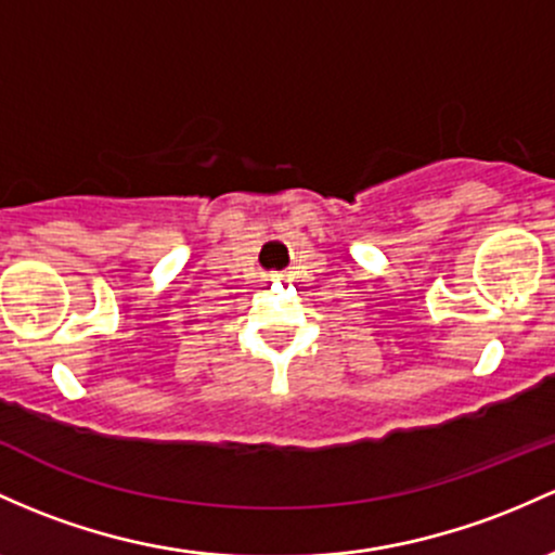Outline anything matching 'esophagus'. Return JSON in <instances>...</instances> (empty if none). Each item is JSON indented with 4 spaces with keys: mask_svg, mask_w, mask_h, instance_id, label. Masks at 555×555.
<instances>
[{
    "mask_svg": "<svg viewBox=\"0 0 555 555\" xmlns=\"http://www.w3.org/2000/svg\"><path fill=\"white\" fill-rule=\"evenodd\" d=\"M273 279H276V282H279V279H284V276H282V273H276V276H273Z\"/></svg>",
    "mask_w": 555,
    "mask_h": 555,
    "instance_id": "34e87169",
    "label": "esophagus"
}]
</instances>
